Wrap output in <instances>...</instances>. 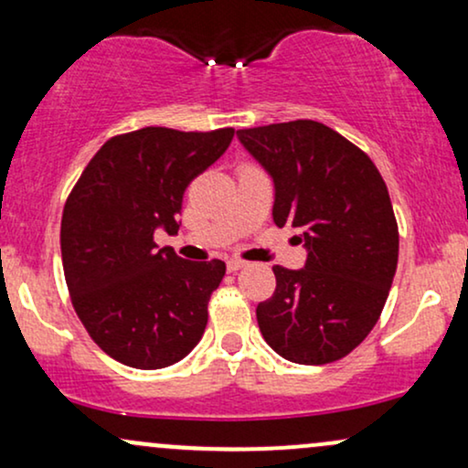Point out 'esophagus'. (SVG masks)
<instances>
[{"label": "esophagus", "mask_w": 468, "mask_h": 468, "mask_svg": "<svg viewBox=\"0 0 468 468\" xmlns=\"http://www.w3.org/2000/svg\"><path fill=\"white\" fill-rule=\"evenodd\" d=\"M244 266H246V261L238 260V257H233V260H229V261H227L229 272H238V271H241V268H244Z\"/></svg>", "instance_id": "1"}]
</instances>
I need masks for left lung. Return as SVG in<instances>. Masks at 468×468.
Wrapping results in <instances>:
<instances>
[{
    "label": "left lung",
    "instance_id": "8db88e82",
    "mask_svg": "<svg viewBox=\"0 0 468 468\" xmlns=\"http://www.w3.org/2000/svg\"><path fill=\"white\" fill-rule=\"evenodd\" d=\"M275 185L272 219L297 229L299 271L275 266L277 288L257 305L268 346L286 361L325 365L372 332L399 264V224L383 176L341 133L316 121L238 132Z\"/></svg>",
    "mask_w": 468,
    "mask_h": 468
}]
</instances>
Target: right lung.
Masks as SVG:
<instances>
[{"mask_svg":"<svg viewBox=\"0 0 468 468\" xmlns=\"http://www.w3.org/2000/svg\"><path fill=\"white\" fill-rule=\"evenodd\" d=\"M235 130L143 127L110 138L85 166L61 219L66 283L80 324L118 363L182 361L207 327L227 264L186 261L154 233H178L189 182L229 149Z\"/></svg>","mask_w":468,"mask_h":468,"instance_id":"1","label":"right lung"}]
</instances>
